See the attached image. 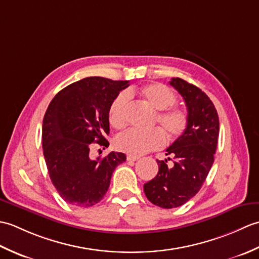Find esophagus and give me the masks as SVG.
Instances as JSON below:
<instances>
[{
	"instance_id": "obj_1",
	"label": "esophagus",
	"mask_w": 259,
	"mask_h": 259,
	"mask_svg": "<svg viewBox=\"0 0 259 259\" xmlns=\"http://www.w3.org/2000/svg\"><path fill=\"white\" fill-rule=\"evenodd\" d=\"M138 159H139L138 156H133V155L126 156V160H128V161H137Z\"/></svg>"
}]
</instances>
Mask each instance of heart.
<instances>
[{
    "label": "heart",
    "mask_w": 259,
    "mask_h": 259,
    "mask_svg": "<svg viewBox=\"0 0 259 259\" xmlns=\"http://www.w3.org/2000/svg\"><path fill=\"white\" fill-rule=\"evenodd\" d=\"M128 95L139 96L145 104L157 111L155 123H158L162 130L155 128L146 133L136 130L125 131L115 138L114 145L118 150L133 156H141L161 148L166 142V138L174 141L186 133L189 124L188 112L184 108L175 106L177 102L175 92L161 83L131 88L126 93H119L110 104L108 113L109 122L114 129H122L128 122Z\"/></svg>",
    "instance_id": "obj_1"
}]
</instances>
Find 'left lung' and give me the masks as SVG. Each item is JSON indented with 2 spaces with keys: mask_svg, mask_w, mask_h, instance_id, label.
<instances>
[{
  "mask_svg": "<svg viewBox=\"0 0 259 259\" xmlns=\"http://www.w3.org/2000/svg\"><path fill=\"white\" fill-rule=\"evenodd\" d=\"M170 84L184 98L189 124L166 150L172 159L157 160V176L144 186L149 201L166 209L184 205L200 190L213 163L219 136L217 110L206 93L180 78H172ZM168 160H173L171 166Z\"/></svg>",
  "mask_w": 259,
  "mask_h": 259,
  "instance_id": "1",
  "label": "left lung"
}]
</instances>
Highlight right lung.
Listing matches in <instances>:
<instances>
[{
  "label": "right lung",
  "instance_id": "add662e5",
  "mask_svg": "<svg viewBox=\"0 0 259 259\" xmlns=\"http://www.w3.org/2000/svg\"><path fill=\"white\" fill-rule=\"evenodd\" d=\"M129 81L90 76L65 87L52 99L43 118V155L53 186L65 202L91 207L109 189L122 152L92 159L93 144L109 147V107ZM104 149V148H103Z\"/></svg>",
  "mask_w": 259,
  "mask_h": 259
}]
</instances>
